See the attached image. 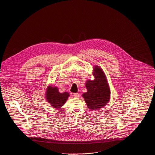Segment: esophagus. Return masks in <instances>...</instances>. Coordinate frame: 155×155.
Segmentation results:
<instances>
[{
    "instance_id": "1",
    "label": "esophagus",
    "mask_w": 155,
    "mask_h": 155,
    "mask_svg": "<svg viewBox=\"0 0 155 155\" xmlns=\"http://www.w3.org/2000/svg\"><path fill=\"white\" fill-rule=\"evenodd\" d=\"M73 96L75 97H79V94H78V93H75V94H73Z\"/></svg>"
}]
</instances>
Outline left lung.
<instances>
[{
  "instance_id": "obj_1",
  "label": "left lung",
  "mask_w": 155,
  "mask_h": 155,
  "mask_svg": "<svg viewBox=\"0 0 155 155\" xmlns=\"http://www.w3.org/2000/svg\"><path fill=\"white\" fill-rule=\"evenodd\" d=\"M95 80L87 81V92L83 94L87 107L91 110H97L105 106L109 101L110 91L105 74L99 67L94 68Z\"/></svg>"
}]
</instances>
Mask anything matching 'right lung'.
Listing matches in <instances>:
<instances>
[{
  "mask_svg": "<svg viewBox=\"0 0 155 155\" xmlns=\"http://www.w3.org/2000/svg\"><path fill=\"white\" fill-rule=\"evenodd\" d=\"M69 95L67 92L60 93L57 87L49 86L46 91V98L54 108L59 109L63 106Z\"/></svg>",
  "mask_w": 155,
  "mask_h": 155,
  "instance_id": "1",
  "label": "right lung"
}]
</instances>
